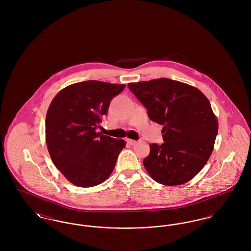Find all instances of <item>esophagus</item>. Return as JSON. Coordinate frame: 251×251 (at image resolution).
<instances>
[{
    "mask_svg": "<svg viewBox=\"0 0 251 251\" xmlns=\"http://www.w3.org/2000/svg\"><path fill=\"white\" fill-rule=\"evenodd\" d=\"M127 143L130 144V145H134V144L137 143L136 140H132V139H127Z\"/></svg>",
    "mask_w": 251,
    "mask_h": 251,
    "instance_id": "1",
    "label": "esophagus"
}]
</instances>
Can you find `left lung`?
<instances>
[{"label":"left lung","mask_w":251,"mask_h":251,"mask_svg":"<svg viewBox=\"0 0 251 251\" xmlns=\"http://www.w3.org/2000/svg\"><path fill=\"white\" fill-rule=\"evenodd\" d=\"M128 86L148 109L151 120L164 126L165 143L151 144L143 160L147 172L168 186L189 181L209 160L218 131L209 100L197 87L167 78Z\"/></svg>","instance_id":"8db88e82"}]
</instances>
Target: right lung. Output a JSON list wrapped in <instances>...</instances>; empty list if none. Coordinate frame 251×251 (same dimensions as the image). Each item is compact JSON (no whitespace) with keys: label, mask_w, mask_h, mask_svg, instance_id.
Returning <instances> with one entry per match:
<instances>
[{"label":"right lung","mask_w":251,"mask_h":251,"mask_svg":"<svg viewBox=\"0 0 251 251\" xmlns=\"http://www.w3.org/2000/svg\"><path fill=\"white\" fill-rule=\"evenodd\" d=\"M125 84L85 81L56 94L46 116V144L52 163L79 187H92L109 178L126 142L97 132L111 100Z\"/></svg>","instance_id":"add662e5"}]
</instances>
